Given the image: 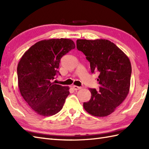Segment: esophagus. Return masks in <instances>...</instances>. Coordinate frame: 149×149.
I'll return each instance as SVG.
<instances>
[{
	"instance_id": "esophagus-1",
	"label": "esophagus",
	"mask_w": 149,
	"mask_h": 149,
	"mask_svg": "<svg viewBox=\"0 0 149 149\" xmlns=\"http://www.w3.org/2000/svg\"><path fill=\"white\" fill-rule=\"evenodd\" d=\"M73 89H74V90H80L81 89V87H79V86H73Z\"/></svg>"
}]
</instances>
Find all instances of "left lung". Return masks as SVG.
<instances>
[{
    "label": "left lung",
    "mask_w": 149,
    "mask_h": 149,
    "mask_svg": "<svg viewBox=\"0 0 149 149\" xmlns=\"http://www.w3.org/2000/svg\"><path fill=\"white\" fill-rule=\"evenodd\" d=\"M77 49L90 63L91 72L99 74V88H90L91 99L83 107L90 115L104 117L115 111L129 92L131 64L128 57L108 40H77Z\"/></svg>",
    "instance_id": "1"
}]
</instances>
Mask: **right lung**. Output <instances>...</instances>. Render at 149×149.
<instances>
[{
    "label": "right lung",
    "instance_id": "obj_1",
    "mask_svg": "<svg viewBox=\"0 0 149 149\" xmlns=\"http://www.w3.org/2000/svg\"><path fill=\"white\" fill-rule=\"evenodd\" d=\"M75 48L74 42L70 39L44 40L31 46L19 61L17 75L20 92L38 115L52 116L63 108L70 93L69 87L52 81L59 73L61 58Z\"/></svg>",
    "mask_w": 149,
    "mask_h": 149
}]
</instances>
